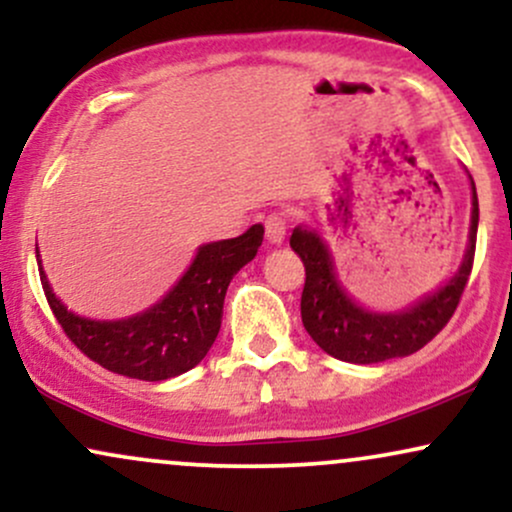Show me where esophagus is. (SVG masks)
Returning a JSON list of instances; mask_svg holds the SVG:
<instances>
[{"instance_id": "obj_1", "label": "esophagus", "mask_w": 512, "mask_h": 512, "mask_svg": "<svg viewBox=\"0 0 512 512\" xmlns=\"http://www.w3.org/2000/svg\"><path fill=\"white\" fill-rule=\"evenodd\" d=\"M264 231H267V240L272 245H281L286 238V216L284 214H269L264 221Z\"/></svg>"}]
</instances>
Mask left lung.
<instances>
[{
    "label": "left lung",
    "instance_id": "8db88e82",
    "mask_svg": "<svg viewBox=\"0 0 512 512\" xmlns=\"http://www.w3.org/2000/svg\"><path fill=\"white\" fill-rule=\"evenodd\" d=\"M477 226L479 199L472 180V226L460 269L448 284L399 313H373L351 301L339 286L332 255L322 238L305 226L293 228L291 248L298 252L305 267L303 327L322 351L346 363H380L424 349L448 325L460 305L464 286L472 274Z\"/></svg>",
    "mask_w": 512,
    "mask_h": 512
}]
</instances>
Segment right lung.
Wrapping results in <instances>:
<instances>
[{"label": "right lung", "instance_id": "right-lung-1", "mask_svg": "<svg viewBox=\"0 0 512 512\" xmlns=\"http://www.w3.org/2000/svg\"><path fill=\"white\" fill-rule=\"evenodd\" d=\"M262 238L264 226L255 223L243 236L202 245L166 298L127 320H88L64 308L38 257L40 284L52 315L81 354L110 373L158 383L187 373L207 356L221 330L228 284L257 255Z\"/></svg>", "mask_w": 512, "mask_h": 512}]
</instances>
